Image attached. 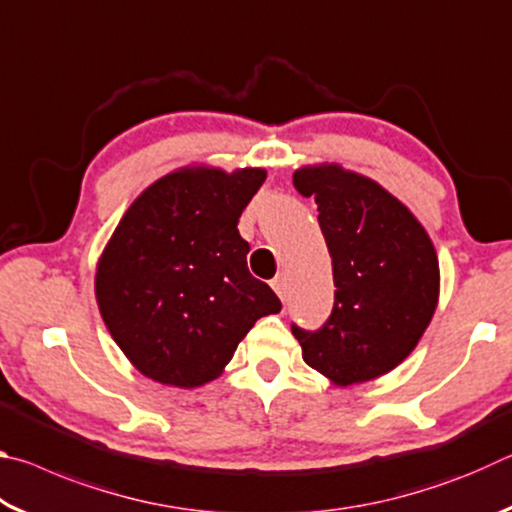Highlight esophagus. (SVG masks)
<instances>
[{"label":"esophagus","mask_w":512,"mask_h":512,"mask_svg":"<svg viewBox=\"0 0 512 512\" xmlns=\"http://www.w3.org/2000/svg\"><path fill=\"white\" fill-rule=\"evenodd\" d=\"M271 284H273L277 296H280V300H287V277L277 275Z\"/></svg>","instance_id":"obj_1"}]
</instances>
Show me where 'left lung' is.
I'll use <instances>...</instances> for the list:
<instances>
[{"mask_svg":"<svg viewBox=\"0 0 512 512\" xmlns=\"http://www.w3.org/2000/svg\"><path fill=\"white\" fill-rule=\"evenodd\" d=\"M293 185L318 205L336 287L323 327L291 325L302 359L339 386L386 375L413 352L438 305L431 239L409 207L339 164L302 167Z\"/></svg>","mask_w":512,"mask_h":512,"instance_id":"obj_1","label":"left lung"}]
</instances>
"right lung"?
I'll return each instance as SVG.
<instances>
[{"label": "right lung", "instance_id": "obj_1", "mask_svg": "<svg viewBox=\"0 0 512 512\" xmlns=\"http://www.w3.org/2000/svg\"><path fill=\"white\" fill-rule=\"evenodd\" d=\"M264 169L173 171L137 196L99 259V311L142 375L194 388L221 375L280 298L250 275L237 223Z\"/></svg>", "mask_w": 512, "mask_h": 512}]
</instances>
